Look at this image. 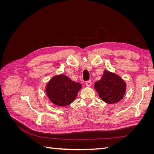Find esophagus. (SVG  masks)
Here are the masks:
<instances>
[{
  "instance_id": "34e87169",
  "label": "esophagus",
  "mask_w": 154,
  "mask_h": 154,
  "mask_svg": "<svg viewBox=\"0 0 154 154\" xmlns=\"http://www.w3.org/2000/svg\"><path fill=\"white\" fill-rule=\"evenodd\" d=\"M85 84H86V85H87V87H91V85H92V82H91V80H88V81H87V82H86Z\"/></svg>"
}]
</instances>
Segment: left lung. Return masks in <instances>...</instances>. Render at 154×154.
Masks as SVG:
<instances>
[{
	"label": "left lung",
	"instance_id": "left-lung-1",
	"mask_svg": "<svg viewBox=\"0 0 154 154\" xmlns=\"http://www.w3.org/2000/svg\"><path fill=\"white\" fill-rule=\"evenodd\" d=\"M94 88L102 100L111 104L123 99L126 85L119 76L105 70L101 80L95 83Z\"/></svg>",
	"mask_w": 154,
	"mask_h": 154
}]
</instances>
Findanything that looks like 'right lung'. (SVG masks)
I'll use <instances>...</instances> for the list:
<instances>
[{
  "instance_id": "1",
  "label": "right lung",
  "mask_w": 154,
  "mask_h": 154,
  "mask_svg": "<svg viewBox=\"0 0 154 154\" xmlns=\"http://www.w3.org/2000/svg\"><path fill=\"white\" fill-rule=\"evenodd\" d=\"M82 85L76 83L66 75L56 76L46 87V92L49 100L55 105L66 106L75 99Z\"/></svg>"
}]
</instances>
